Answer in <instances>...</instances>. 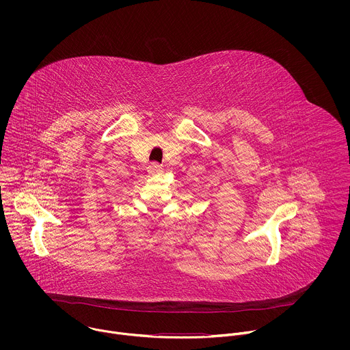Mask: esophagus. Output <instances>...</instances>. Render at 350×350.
<instances>
[{
  "label": "esophagus",
  "mask_w": 350,
  "mask_h": 350,
  "mask_svg": "<svg viewBox=\"0 0 350 350\" xmlns=\"http://www.w3.org/2000/svg\"><path fill=\"white\" fill-rule=\"evenodd\" d=\"M148 174L150 175H154V174H157V172H160L161 170H163V165H160L159 163H150V165H148Z\"/></svg>",
  "instance_id": "1"
}]
</instances>
